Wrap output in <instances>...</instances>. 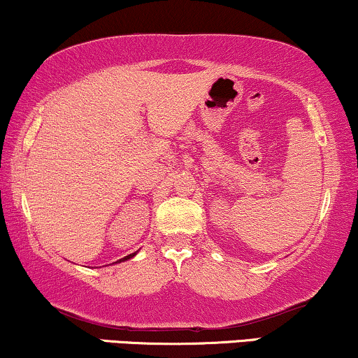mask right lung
Here are the masks:
<instances>
[{
    "instance_id": "add662e5",
    "label": "right lung",
    "mask_w": 358,
    "mask_h": 358,
    "mask_svg": "<svg viewBox=\"0 0 358 358\" xmlns=\"http://www.w3.org/2000/svg\"><path fill=\"white\" fill-rule=\"evenodd\" d=\"M135 256V252L134 254H130V256H125L124 259H120V261H127V259H130V257H134Z\"/></svg>"
}]
</instances>
